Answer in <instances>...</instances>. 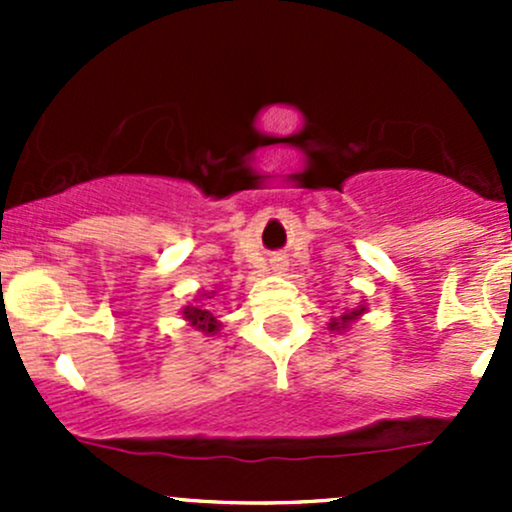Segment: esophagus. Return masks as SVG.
<instances>
[{
	"instance_id": "1",
	"label": "esophagus",
	"mask_w": 512,
	"mask_h": 512,
	"mask_svg": "<svg viewBox=\"0 0 512 512\" xmlns=\"http://www.w3.org/2000/svg\"><path fill=\"white\" fill-rule=\"evenodd\" d=\"M275 270H282V265H280V262H275Z\"/></svg>"
}]
</instances>
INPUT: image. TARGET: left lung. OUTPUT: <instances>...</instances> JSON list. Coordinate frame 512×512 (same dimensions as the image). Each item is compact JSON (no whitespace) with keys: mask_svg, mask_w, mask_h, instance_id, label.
Listing matches in <instances>:
<instances>
[{"mask_svg":"<svg viewBox=\"0 0 512 512\" xmlns=\"http://www.w3.org/2000/svg\"><path fill=\"white\" fill-rule=\"evenodd\" d=\"M361 314H366V304H356L354 309H347L344 314H339V317H332L329 319V332H349L352 329L354 322H359Z\"/></svg>","mask_w":512,"mask_h":512,"instance_id":"8db88e82","label":"left lung"}]
</instances>
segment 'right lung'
<instances>
[{
    "mask_svg": "<svg viewBox=\"0 0 512 512\" xmlns=\"http://www.w3.org/2000/svg\"><path fill=\"white\" fill-rule=\"evenodd\" d=\"M213 297H215V289L213 292H198L193 302H188L183 307L185 324L193 327L195 332H203L205 337H215V334H220V329H223V324H220V319L215 317L213 309H210L208 304Z\"/></svg>",
    "mask_w": 512,
    "mask_h": 512,
    "instance_id": "add662e5",
    "label": "right lung"
}]
</instances>
